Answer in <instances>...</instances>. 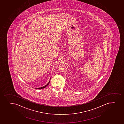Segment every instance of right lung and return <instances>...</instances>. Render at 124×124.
<instances>
[{
  "label": "right lung",
  "instance_id": "right-lung-1",
  "mask_svg": "<svg viewBox=\"0 0 124 124\" xmlns=\"http://www.w3.org/2000/svg\"><path fill=\"white\" fill-rule=\"evenodd\" d=\"M49 82H50V81H49V82L48 83V84L46 85H45V86H44L43 87H41V88H37L38 89H40V88H45L47 86V85H48L49 84Z\"/></svg>",
  "mask_w": 124,
  "mask_h": 124
}]
</instances>
